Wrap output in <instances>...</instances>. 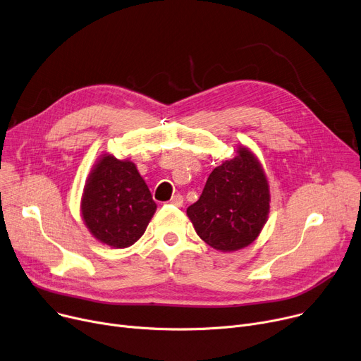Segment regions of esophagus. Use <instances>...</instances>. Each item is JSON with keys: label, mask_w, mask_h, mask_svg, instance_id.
<instances>
[{"label": "esophagus", "mask_w": 361, "mask_h": 361, "mask_svg": "<svg viewBox=\"0 0 361 361\" xmlns=\"http://www.w3.org/2000/svg\"><path fill=\"white\" fill-rule=\"evenodd\" d=\"M170 203H171L173 206L181 207V206H183V196H181V195H176V196H173V197H171V200H170Z\"/></svg>", "instance_id": "1"}]
</instances>
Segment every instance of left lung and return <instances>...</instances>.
Instances as JSON below:
<instances>
[{"label": "left lung", "mask_w": 361, "mask_h": 361, "mask_svg": "<svg viewBox=\"0 0 361 361\" xmlns=\"http://www.w3.org/2000/svg\"><path fill=\"white\" fill-rule=\"evenodd\" d=\"M270 184L257 155L238 145L236 155L210 173L200 199L187 209L203 241L221 252L251 245L270 213Z\"/></svg>", "instance_id": "1"}]
</instances>
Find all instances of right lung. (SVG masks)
I'll use <instances>...</instances> for the list:
<instances>
[{
  "instance_id": "add662e5",
  "label": "right lung",
  "mask_w": 361,
  "mask_h": 361,
  "mask_svg": "<svg viewBox=\"0 0 361 361\" xmlns=\"http://www.w3.org/2000/svg\"><path fill=\"white\" fill-rule=\"evenodd\" d=\"M80 210L100 244L128 248L145 233L157 203L133 161L104 152L87 177Z\"/></svg>"
}]
</instances>
